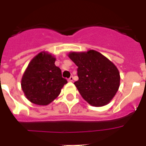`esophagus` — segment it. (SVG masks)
Instances as JSON below:
<instances>
[{"label":"esophagus","instance_id":"1","mask_svg":"<svg viewBox=\"0 0 146 146\" xmlns=\"http://www.w3.org/2000/svg\"><path fill=\"white\" fill-rule=\"evenodd\" d=\"M69 82H73V76H70V77L68 79Z\"/></svg>","mask_w":146,"mask_h":146}]
</instances>
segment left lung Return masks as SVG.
<instances>
[{
  "mask_svg": "<svg viewBox=\"0 0 146 146\" xmlns=\"http://www.w3.org/2000/svg\"><path fill=\"white\" fill-rule=\"evenodd\" d=\"M68 56L78 66L79 80L74 85L82 97L92 106L108 104L120 86V73L117 66L94 50L70 52Z\"/></svg>",
  "mask_w": 146,
  "mask_h": 146,
  "instance_id": "obj_1",
  "label": "left lung"
}]
</instances>
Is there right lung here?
Wrapping results in <instances>:
<instances>
[{
	"label": "right lung",
	"mask_w": 146,
	"mask_h": 146,
	"mask_svg": "<svg viewBox=\"0 0 146 146\" xmlns=\"http://www.w3.org/2000/svg\"><path fill=\"white\" fill-rule=\"evenodd\" d=\"M55 58L41 52L29 62L22 77L21 86L26 98L33 104L48 105L59 96L64 85L61 70L55 66Z\"/></svg>",
	"instance_id": "add662e5"
}]
</instances>
